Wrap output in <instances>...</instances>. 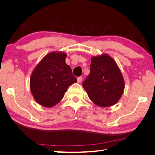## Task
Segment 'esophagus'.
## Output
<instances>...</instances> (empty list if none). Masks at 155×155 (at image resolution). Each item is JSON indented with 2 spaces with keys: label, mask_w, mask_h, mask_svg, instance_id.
<instances>
[{
  "label": "esophagus",
  "mask_w": 155,
  "mask_h": 155,
  "mask_svg": "<svg viewBox=\"0 0 155 155\" xmlns=\"http://www.w3.org/2000/svg\"><path fill=\"white\" fill-rule=\"evenodd\" d=\"M77 80H78V83H80V82H81L82 80V77H78Z\"/></svg>",
  "instance_id": "obj_1"
}]
</instances>
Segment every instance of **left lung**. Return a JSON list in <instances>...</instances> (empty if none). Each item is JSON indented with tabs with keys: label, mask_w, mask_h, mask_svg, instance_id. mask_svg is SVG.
<instances>
[{
	"label": "left lung",
	"mask_w": 155,
	"mask_h": 155,
	"mask_svg": "<svg viewBox=\"0 0 155 155\" xmlns=\"http://www.w3.org/2000/svg\"><path fill=\"white\" fill-rule=\"evenodd\" d=\"M82 86L93 103L108 107L118 102L124 93L125 84L114 59L103 54L91 58L90 73Z\"/></svg>",
	"instance_id": "left-lung-1"
}]
</instances>
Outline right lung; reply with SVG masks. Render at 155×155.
Listing matches in <instances>:
<instances>
[{"label":"right lung","instance_id":"right-lung-1","mask_svg":"<svg viewBox=\"0 0 155 155\" xmlns=\"http://www.w3.org/2000/svg\"><path fill=\"white\" fill-rule=\"evenodd\" d=\"M65 53H49L34 70L30 78V90L40 105L54 107L63 98L68 87L77 82L71 68L65 63Z\"/></svg>","mask_w":155,"mask_h":155}]
</instances>
